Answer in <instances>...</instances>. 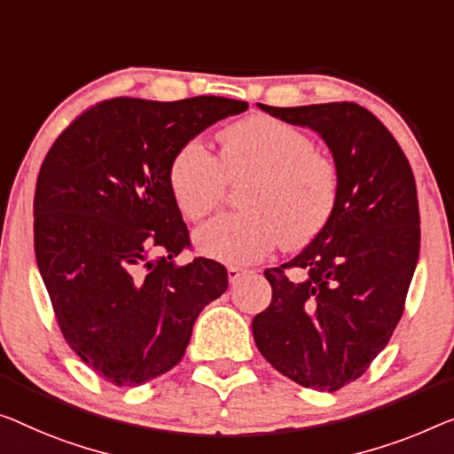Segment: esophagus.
<instances>
[{
  "instance_id": "esophagus-1",
  "label": "esophagus",
  "mask_w": 454,
  "mask_h": 454,
  "mask_svg": "<svg viewBox=\"0 0 454 454\" xmlns=\"http://www.w3.org/2000/svg\"><path fill=\"white\" fill-rule=\"evenodd\" d=\"M245 275H247V270L236 269V267H228V281L230 283H239Z\"/></svg>"
}]
</instances>
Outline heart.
I'll return each mask as SVG.
<instances>
[{
  "mask_svg": "<svg viewBox=\"0 0 454 454\" xmlns=\"http://www.w3.org/2000/svg\"><path fill=\"white\" fill-rule=\"evenodd\" d=\"M220 159L201 138L187 140L168 167V185L189 220L222 204L228 181L248 179L242 212L224 214L195 232L201 253L228 265H253L283 240L301 248L322 232L338 201L334 162L300 128L270 116L236 121L220 134Z\"/></svg>",
  "mask_w": 454,
  "mask_h": 454,
  "instance_id": "b5f03b06",
  "label": "heart"
}]
</instances>
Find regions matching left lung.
<instances>
[{
	"instance_id": "1",
	"label": "left lung",
	"mask_w": 454,
	"mask_h": 454,
	"mask_svg": "<svg viewBox=\"0 0 454 454\" xmlns=\"http://www.w3.org/2000/svg\"><path fill=\"white\" fill-rule=\"evenodd\" d=\"M259 107L320 134L338 201L295 259L265 270L273 300L254 316L253 336L279 373L336 391L369 369L403 314L420 253L414 173L387 128L353 101Z\"/></svg>"
}]
</instances>
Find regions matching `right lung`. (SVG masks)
<instances>
[{
    "label": "right lung",
    "mask_w": 454,
    "mask_h": 454,
    "mask_svg": "<svg viewBox=\"0 0 454 454\" xmlns=\"http://www.w3.org/2000/svg\"><path fill=\"white\" fill-rule=\"evenodd\" d=\"M247 101L114 98L71 121L40 167L34 253L65 340L118 387L171 371L193 324L228 289L224 265L192 247L168 185L175 153Z\"/></svg>",
    "instance_id": "right-lung-1"
}]
</instances>
